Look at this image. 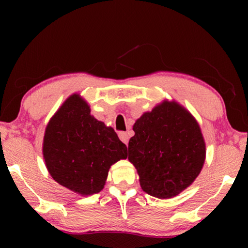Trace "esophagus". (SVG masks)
Instances as JSON below:
<instances>
[{"mask_svg":"<svg viewBox=\"0 0 248 248\" xmlns=\"http://www.w3.org/2000/svg\"><path fill=\"white\" fill-rule=\"evenodd\" d=\"M118 136H119V139H120L121 141H123L124 144H128V142H129V136H128V133H125V132H119Z\"/></svg>","mask_w":248,"mask_h":248,"instance_id":"34e87169","label":"esophagus"}]
</instances>
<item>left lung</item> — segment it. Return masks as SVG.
Listing matches in <instances>:
<instances>
[{
    "instance_id": "left-lung-1",
    "label": "left lung",
    "mask_w": 248,
    "mask_h": 248,
    "mask_svg": "<svg viewBox=\"0 0 248 248\" xmlns=\"http://www.w3.org/2000/svg\"><path fill=\"white\" fill-rule=\"evenodd\" d=\"M133 131L128 158L149 195L171 198L199 175L205 157L202 134L194 117L178 104L164 102L145 112Z\"/></svg>"
}]
</instances>
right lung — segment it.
Masks as SVG:
<instances>
[{
  "mask_svg": "<svg viewBox=\"0 0 248 248\" xmlns=\"http://www.w3.org/2000/svg\"><path fill=\"white\" fill-rule=\"evenodd\" d=\"M127 151L115 130L91 116L78 94L65 100L46 128L43 152L50 175L82 196L102 190L110 166L127 158Z\"/></svg>",
  "mask_w": 248,
  "mask_h": 248,
  "instance_id": "add662e5",
  "label": "right lung"
}]
</instances>
